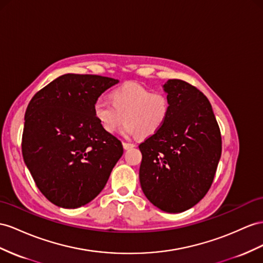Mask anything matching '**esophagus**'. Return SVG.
I'll use <instances>...</instances> for the list:
<instances>
[{
    "mask_svg": "<svg viewBox=\"0 0 263 263\" xmlns=\"http://www.w3.org/2000/svg\"><path fill=\"white\" fill-rule=\"evenodd\" d=\"M122 144H123L124 150H129V149H132V147L136 146V145H134L133 143H126V142H123Z\"/></svg>",
    "mask_w": 263,
    "mask_h": 263,
    "instance_id": "obj_1",
    "label": "esophagus"
}]
</instances>
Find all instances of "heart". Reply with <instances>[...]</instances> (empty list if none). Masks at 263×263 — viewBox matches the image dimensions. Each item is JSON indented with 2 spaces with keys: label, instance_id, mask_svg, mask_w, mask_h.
Instances as JSON below:
<instances>
[{
  "label": "heart",
  "instance_id": "b5f03b06",
  "mask_svg": "<svg viewBox=\"0 0 263 263\" xmlns=\"http://www.w3.org/2000/svg\"><path fill=\"white\" fill-rule=\"evenodd\" d=\"M111 101L99 98L93 105V113L100 126L114 133L125 123L124 131L129 136L145 139L157 134L170 116V99L164 92L136 83L119 86L111 92Z\"/></svg>",
  "mask_w": 263,
  "mask_h": 263
}]
</instances>
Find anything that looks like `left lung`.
<instances>
[{"instance_id":"1","label":"left lung","mask_w":263,"mask_h":263,"mask_svg":"<svg viewBox=\"0 0 263 263\" xmlns=\"http://www.w3.org/2000/svg\"><path fill=\"white\" fill-rule=\"evenodd\" d=\"M163 89L170 99V116L162 129L139 145V178L153 205L179 213L196 205L210 189L222 141L203 93L177 79L166 81Z\"/></svg>"}]
</instances>
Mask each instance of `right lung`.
<instances>
[{
  "mask_svg": "<svg viewBox=\"0 0 263 263\" xmlns=\"http://www.w3.org/2000/svg\"><path fill=\"white\" fill-rule=\"evenodd\" d=\"M119 80L64 74L32 98L22 136L24 162L53 204L76 209L103 190L123 154L121 141L100 126L94 102Z\"/></svg>",
  "mask_w": 263,
  "mask_h": 263,
  "instance_id": "right-lung-1",
  "label": "right lung"
}]
</instances>
